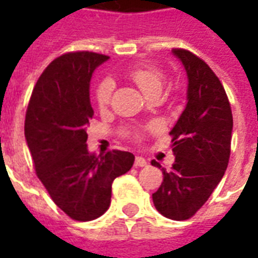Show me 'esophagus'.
Returning <instances> with one entry per match:
<instances>
[{
  "instance_id": "obj_1",
  "label": "esophagus",
  "mask_w": 258,
  "mask_h": 258,
  "mask_svg": "<svg viewBox=\"0 0 258 258\" xmlns=\"http://www.w3.org/2000/svg\"><path fill=\"white\" fill-rule=\"evenodd\" d=\"M148 162H146L145 159L142 156H137L135 157V162H134V166L135 167H145Z\"/></svg>"
}]
</instances>
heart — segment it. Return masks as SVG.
<instances>
[{"instance_id":"heart-1","label":"heart","mask_w":258,"mask_h":258,"mask_svg":"<svg viewBox=\"0 0 258 258\" xmlns=\"http://www.w3.org/2000/svg\"><path fill=\"white\" fill-rule=\"evenodd\" d=\"M130 79L134 81L146 96L152 94H160L163 88V76L162 70L156 66H138V68L131 69L128 72ZM114 84L110 79H103L98 84L95 91V101L99 107H106L110 102ZM135 138H138V134L135 133Z\"/></svg>"}]
</instances>
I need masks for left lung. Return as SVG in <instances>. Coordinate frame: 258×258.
I'll return each mask as SVG.
<instances>
[{"mask_svg":"<svg viewBox=\"0 0 258 258\" xmlns=\"http://www.w3.org/2000/svg\"><path fill=\"white\" fill-rule=\"evenodd\" d=\"M188 76L186 106L170 135L175 156L171 170L152 195L156 210L170 220H188L205 205L224 177L231 155L232 112L225 90L205 60L173 49ZM152 166L162 167L156 160Z\"/></svg>","mask_w":258,"mask_h":258,"instance_id":"8db88e82","label":"left lung"}]
</instances>
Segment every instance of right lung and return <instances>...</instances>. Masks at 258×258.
I'll list each match as a JSON object with an SVG mask.
<instances>
[{"label":"right lung","mask_w":258,"mask_h":258,"mask_svg":"<svg viewBox=\"0 0 258 258\" xmlns=\"http://www.w3.org/2000/svg\"><path fill=\"white\" fill-rule=\"evenodd\" d=\"M109 56L80 51L59 56L31 94L25 135L37 177L55 205L76 221H91L110 206L112 184L134 164L130 152L96 156L87 148L92 73Z\"/></svg>","instance_id":"obj_1"}]
</instances>
